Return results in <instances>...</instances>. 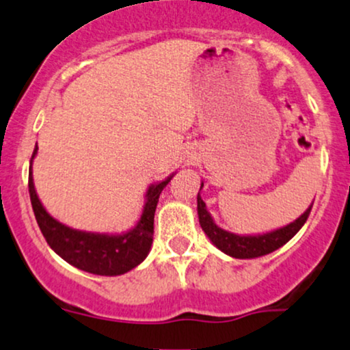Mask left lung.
I'll use <instances>...</instances> for the list:
<instances>
[{
    "label": "left lung",
    "instance_id": "obj_1",
    "mask_svg": "<svg viewBox=\"0 0 350 350\" xmlns=\"http://www.w3.org/2000/svg\"><path fill=\"white\" fill-rule=\"evenodd\" d=\"M201 188H203V182H201L200 191ZM196 203H198V219L201 229L206 234L208 239L211 241L221 252L228 254V256H231L234 258H257L280 249L282 245H285L286 242L303 228L308 216H310L311 206H313V203H311L310 208H308L301 216L297 217L293 223L283 226V228L273 229V231L262 234H236L231 231H226V229L219 228V226L215 223L211 213L206 209V203L201 200L200 193L198 198H196Z\"/></svg>",
    "mask_w": 350,
    "mask_h": 350
}]
</instances>
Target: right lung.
Returning a JSON list of instances; mask_svg holds the SVG:
<instances>
[{"label": "right lung", "instance_id": "add662e5", "mask_svg": "<svg viewBox=\"0 0 350 350\" xmlns=\"http://www.w3.org/2000/svg\"><path fill=\"white\" fill-rule=\"evenodd\" d=\"M36 155L37 146L29 170V195H31L37 224L57 256L83 272L105 275V277L122 275L144 262V258L149 256L154 241V215L159 196L175 174L167 176L162 182L152 183L147 188L141 217L133 229L121 234L90 232L60 223L40 203L32 178V162Z\"/></svg>", "mask_w": 350, "mask_h": 350}]
</instances>
